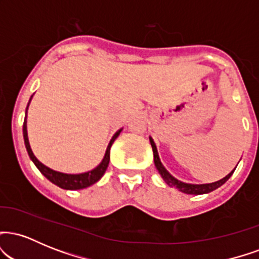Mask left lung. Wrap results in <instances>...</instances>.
<instances>
[{"label":"left lung","mask_w":259,"mask_h":259,"mask_svg":"<svg viewBox=\"0 0 259 259\" xmlns=\"http://www.w3.org/2000/svg\"><path fill=\"white\" fill-rule=\"evenodd\" d=\"M34 95L35 94L31 95L30 100H29V102H28V106H26L24 124H23V138H24V144H25L26 152H28L29 157H30L31 162L34 163L35 165H36V168L38 169V170H40V173L42 174L44 177L46 178V179H49L52 184H55V185L61 187V189H64V190H81V189H85V187L94 185L95 183H97V181H99L101 178L103 177V174H105L107 167H108V163H109L108 150H109V147H111L112 142L114 141L115 135L113 136L111 142H109L108 147H107L105 157H103V159L101 160V163L99 165H97L96 168L91 169V170L85 171V173H79V174L62 173V171H57V170H55V169H51L50 167H47V165H45L44 163H41L40 160H38L36 157H35V154H34V152H32V150L30 147V142H29L28 109H29V105H30L32 96H34ZM160 175H162V178H164V180L168 179L167 175L164 177V173H162Z\"/></svg>","instance_id":"left-lung-1"}]
</instances>
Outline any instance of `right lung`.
<instances>
[{
	"instance_id": "obj_1",
	"label": "right lung",
	"mask_w": 259,
	"mask_h": 259,
	"mask_svg": "<svg viewBox=\"0 0 259 259\" xmlns=\"http://www.w3.org/2000/svg\"><path fill=\"white\" fill-rule=\"evenodd\" d=\"M152 148H154V152H153L154 153V164H156V167L159 170V173L160 174L164 173V177H165V175H167L168 179H165V181H167V184H168L169 186L177 187V189H179L180 191H183L184 194H189V195H204V194H208V192L214 191L215 189H218L219 186H222L223 184H224L225 181H227L229 178H230L231 175H233L234 170H235V169H234V170L231 171L230 174H228L227 177L223 178L222 180L215 181V183H212V184H200V185H195V184H186V183H183V181L175 179L173 175H171L167 170V169L163 167L162 162H160V159H159L158 152H157L156 146H154V145H153ZM163 179H164V178H163Z\"/></svg>"
}]
</instances>
